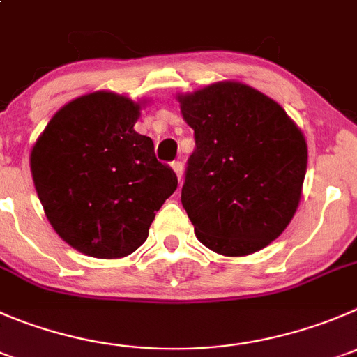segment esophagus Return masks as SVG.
<instances>
[{"label":"esophagus","mask_w":357,"mask_h":357,"mask_svg":"<svg viewBox=\"0 0 357 357\" xmlns=\"http://www.w3.org/2000/svg\"><path fill=\"white\" fill-rule=\"evenodd\" d=\"M172 168L173 172L176 173V176H178V181H182V175H184V165H182L181 161H173Z\"/></svg>","instance_id":"1"}]
</instances>
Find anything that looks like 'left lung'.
<instances>
[{
  "label": "left lung",
  "instance_id": "8db88e82",
  "mask_svg": "<svg viewBox=\"0 0 357 357\" xmlns=\"http://www.w3.org/2000/svg\"><path fill=\"white\" fill-rule=\"evenodd\" d=\"M176 100L195 130L182 205L196 238L227 257L264 249L300 205L308 159L303 133L277 101L235 80Z\"/></svg>",
  "mask_w": 357,
  "mask_h": 357
}]
</instances>
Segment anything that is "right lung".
<instances>
[{
    "label": "right lung",
    "instance_id": "1",
    "mask_svg": "<svg viewBox=\"0 0 357 357\" xmlns=\"http://www.w3.org/2000/svg\"><path fill=\"white\" fill-rule=\"evenodd\" d=\"M140 110L142 103L112 91L84 94L54 114L31 149L33 182L50 226L86 256L135 252L176 189L154 142L135 131Z\"/></svg>",
    "mask_w": 357,
    "mask_h": 357
}]
</instances>
